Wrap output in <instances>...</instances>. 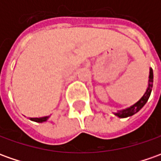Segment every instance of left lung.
I'll return each mask as SVG.
<instances>
[{
	"label": "left lung",
	"mask_w": 161,
	"mask_h": 161,
	"mask_svg": "<svg viewBox=\"0 0 161 161\" xmlns=\"http://www.w3.org/2000/svg\"><path fill=\"white\" fill-rule=\"evenodd\" d=\"M153 69L150 68V75H149V83H148V87L146 89V92L145 94L143 95V97L141 98L136 103L132 105L130 108L123 109L121 111H118L117 113H114V114L120 118H126L129 116H131L133 114H135L136 113H137L141 108H143L147 102V100L149 99L151 92H152V89H153Z\"/></svg>",
	"instance_id": "obj_1"
}]
</instances>
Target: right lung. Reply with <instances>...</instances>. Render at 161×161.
Wrapping results in <instances>:
<instances>
[{
    "mask_svg": "<svg viewBox=\"0 0 161 161\" xmlns=\"http://www.w3.org/2000/svg\"><path fill=\"white\" fill-rule=\"evenodd\" d=\"M49 116H45V117H40V118H30V120L31 121H33V122H46Z\"/></svg>",
    "mask_w": 161,
    "mask_h": 161,
    "instance_id": "add662e5",
    "label": "right lung"
}]
</instances>
